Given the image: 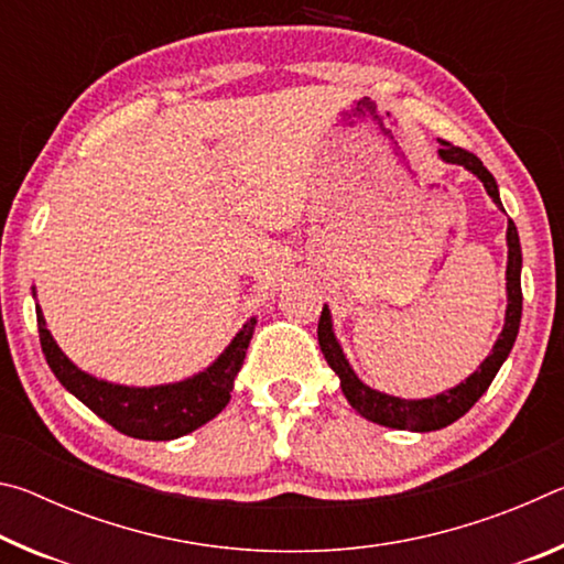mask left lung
Listing matches in <instances>:
<instances>
[{"label":"left lung","mask_w":564,"mask_h":564,"mask_svg":"<svg viewBox=\"0 0 564 564\" xmlns=\"http://www.w3.org/2000/svg\"><path fill=\"white\" fill-rule=\"evenodd\" d=\"M441 159L447 161V164H460L467 171H473V174L482 181V186L490 194L492 202L502 208L495 176L482 166V161L477 159L473 151L455 147L451 141H441ZM520 269H522L520 236H518V228H514V224L510 221L508 224V313H505V328L500 333V338L495 343L490 356L485 358L482 366L477 368L465 383L455 386L453 390H447V393L425 398V400L393 398V395L378 393V390L368 388L366 383H360L358 376L352 373V368L348 366L346 356H343L336 336H333L330 311L323 305L321 321H318V343H321L323 356L328 360V366L336 370L340 378L343 395L348 398V403L356 408L362 417L373 420L378 425L395 427V431H417V433L441 431V427L455 423L457 417H463L467 410L480 400L485 390L490 388L492 378L498 376L500 366L505 362V358L510 356V350L514 346V338H518L520 318H522Z\"/></svg>","instance_id":"8db88e82"}]
</instances>
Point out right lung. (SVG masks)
<instances>
[{"instance_id": "add662e5", "label": "right lung", "mask_w": 564, "mask_h": 564, "mask_svg": "<svg viewBox=\"0 0 564 564\" xmlns=\"http://www.w3.org/2000/svg\"><path fill=\"white\" fill-rule=\"evenodd\" d=\"M36 326H40L42 352L46 362H50L52 373L84 405L129 437H139V441H174V437L206 425L231 400L234 378L243 366L246 348L253 338L256 318L248 321L236 333L231 346L204 373L181 380V383L156 388L113 386L107 383V380L82 373L54 343L40 308H36Z\"/></svg>"}]
</instances>
